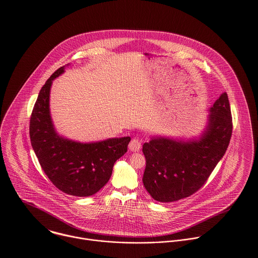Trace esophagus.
<instances>
[{
  "mask_svg": "<svg viewBox=\"0 0 258 258\" xmlns=\"http://www.w3.org/2000/svg\"><path fill=\"white\" fill-rule=\"evenodd\" d=\"M141 147H142V143H141V142H140L139 140H133V141L130 143V144H128V148H130V150L133 151V152H138V151H140Z\"/></svg>",
  "mask_w": 258,
  "mask_h": 258,
  "instance_id": "obj_1",
  "label": "esophagus"
}]
</instances>
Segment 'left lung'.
<instances>
[{"label": "left lung", "instance_id": "8db88e82", "mask_svg": "<svg viewBox=\"0 0 258 258\" xmlns=\"http://www.w3.org/2000/svg\"><path fill=\"white\" fill-rule=\"evenodd\" d=\"M208 112L205 128L198 138L154 136L143 143L146 160L143 185L154 200L170 203L191 196L225 155L232 131L226 92Z\"/></svg>", "mask_w": 258, "mask_h": 258}]
</instances>
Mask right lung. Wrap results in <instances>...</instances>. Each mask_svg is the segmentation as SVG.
I'll return each instance as SVG.
<instances>
[{
    "label": "right lung",
    "mask_w": 258,
    "mask_h": 258,
    "mask_svg": "<svg viewBox=\"0 0 258 258\" xmlns=\"http://www.w3.org/2000/svg\"><path fill=\"white\" fill-rule=\"evenodd\" d=\"M64 71L65 66L57 69L38 94L30 117V142L42 170L55 187L71 196L89 197L107 184L131 138L80 143L60 136L50 115L49 98L52 81Z\"/></svg>",
    "instance_id": "right-lung-1"
}]
</instances>
